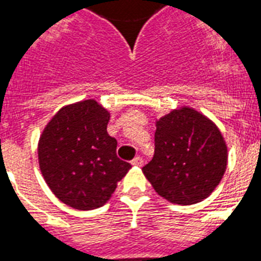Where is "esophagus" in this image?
<instances>
[{"mask_svg":"<svg viewBox=\"0 0 261 261\" xmlns=\"http://www.w3.org/2000/svg\"><path fill=\"white\" fill-rule=\"evenodd\" d=\"M131 164H133V166H138V167H141V166H143V159H142L141 156L134 158V159L131 161Z\"/></svg>","mask_w":261,"mask_h":261,"instance_id":"esophagus-1","label":"esophagus"}]
</instances>
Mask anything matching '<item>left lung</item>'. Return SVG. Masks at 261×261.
<instances>
[{
  "label": "left lung",
  "instance_id": "obj_1",
  "mask_svg": "<svg viewBox=\"0 0 261 261\" xmlns=\"http://www.w3.org/2000/svg\"><path fill=\"white\" fill-rule=\"evenodd\" d=\"M227 167V146L218 127L194 109L181 107L156 122L155 154L142 171L158 194L175 204L205 199Z\"/></svg>",
  "mask_w": 261,
  "mask_h": 261
}]
</instances>
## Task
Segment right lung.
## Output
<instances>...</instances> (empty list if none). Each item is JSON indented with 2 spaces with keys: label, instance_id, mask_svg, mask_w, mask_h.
Instances as JSON below:
<instances>
[{
  "label": "right lung",
  "instance_id": "add662e5",
  "mask_svg": "<svg viewBox=\"0 0 261 261\" xmlns=\"http://www.w3.org/2000/svg\"><path fill=\"white\" fill-rule=\"evenodd\" d=\"M110 114L94 99L63 107L45 127L38 143L39 168L57 198L75 210L106 203L131 164L117 155L107 134Z\"/></svg>",
  "mask_w": 261,
  "mask_h": 261
}]
</instances>
